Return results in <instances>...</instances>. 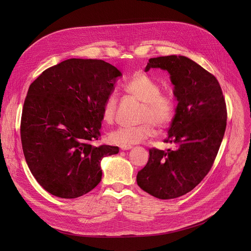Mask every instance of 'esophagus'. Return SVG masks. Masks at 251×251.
<instances>
[{"label": "esophagus", "mask_w": 251, "mask_h": 251, "mask_svg": "<svg viewBox=\"0 0 251 251\" xmlns=\"http://www.w3.org/2000/svg\"><path fill=\"white\" fill-rule=\"evenodd\" d=\"M120 149L122 151H128L130 149H132V147H130V146H120Z\"/></svg>", "instance_id": "34e87169"}]
</instances>
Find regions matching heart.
<instances>
[{"label":"heart","mask_w":251,"mask_h":251,"mask_svg":"<svg viewBox=\"0 0 251 251\" xmlns=\"http://www.w3.org/2000/svg\"><path fill=\"white\" fill-rule=\"evenodd\" d=\"M123 89L143 102L140 121L137 126H120L111 131V142L120 146H132L140 143L156 134V123L161 128L167 127L172 122L175 115L174 98L161 91V86L155 80L144 73H136L127 80ZM118 107V96L112 92L102 103L101 115L104 122L112 123L115 120Z\"/></svg>","instance_id":"obj_1"}]
</instances>
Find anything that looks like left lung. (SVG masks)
Returning a JSON list of instances; mask_svg holds the SVG:
<instances>
[{
  "label": "left lung",
  "instance_id": "obj_1",
  "mask_svg": "<svg viewBox=\"0 0 251 251\" xmlns=\"http://www.w3.org/2000/svg\"><path fill=\"white\" fill-rule=\"evenodd\" d=\"M151 68L167 70L174 85L178 104L164 142L175 149L150 150L136 181L156 199L171 200L191 191L209 172L225 134L227 108L217 78L189 58H151L146 72Z\"/></svg>",
  "mask_w": 251,
  "mask_h": 251
}]
</instances>
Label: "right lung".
<instances>
[{
    "mask_svg": "<svg viewBox=\"0 0 251 251\" xmlns=\"http://www.w3.org/2000/svg\"><path fill=\"white\" fill-rule=\"evenodd\" d=\"M122 76L102 60L68 59L45 70L25 98L20 134L25 161L45 190L76 199L101 180L103 156L118 147H95L102 103Z\"/></svg>",
    "mask_w": 251,
    "mask_h": 251,
    "instance_id": "right-lung-1",
    "label": "right lung"
}]
</instances>
